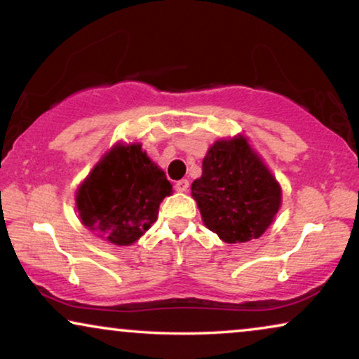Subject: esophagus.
<instances>
[{"label": "esophagus", "mask_w": 359, "mask_h": 359, "mask_svg": "<svg viewBox=\"0 0 359 359\" xmlns=\"http://www.w3.org/2000/svg\"><path fill=\"white\" fill-rule=\"evenodd\" d=\"M188 188H189V181L188 180H180V181H176V183H175V189L178 191V193H186Z\"/></svg>", "instance_id": "obj_1"}]
</instances>
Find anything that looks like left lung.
Returning <instances> with one entry per match:
<instances>
[{"mask_svg": "<svg viewBox=\"0 0 359 359\" xmlns=\"http://www.w3.org/2000/svg\"><path fill=\"white\" fill-rule=\"evenodd\" d=\"M191 194L205 227L227 243L262 237L281 205L276 178L243 135L210 147Z\"/></svg>", "mask_w": 359, "mask_h": 359, "instance_id": "8db88e82", "label": "left lung"}]
</instances>
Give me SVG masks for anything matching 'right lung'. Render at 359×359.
Returning a JSON list of instances; mask_svg holds the SVG:
<instances>
[{
  "instance_id": "obj_1",
  "label": "right lung",
  "mask_w": 359,
  "mask_h": 359,
  "mask_svg": "<svg viewBox=\"0 0 359 359\" xmlns=\"http://www.w3.org/2000/svg\"><path fill=\"white\" fill-rule=\"evenodd\" d=\"M173 186L140 144H117L102 156L76 191L85 227L107 242L127 247L156 220Z\"/></svg>"
}]
</instances>
